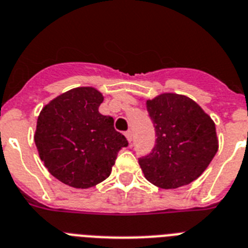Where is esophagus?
<instances>
[{
  "label": "esophagus",
  "mask_w": 248,
  "mask_h": 248,
  "mask_svg": "<svg viewBox=\"0 0 248 248\" xmlns=\"http://www.w3.org/2000/svg\"><path fill=\"white\" fill-rule=\"evenodd\" d=\"M124 136H126V139L128 140V142H131V140H132V132H131L130 130L124 132Z\"/></svg>",
  "instance_id": "esophagus-1"
}]
</instances>
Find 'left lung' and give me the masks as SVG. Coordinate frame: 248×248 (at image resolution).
I'll use <instances>...</instances> for the list:
<instances>
[{"label": "left lung", "mask_w": 248, "mask_h": 248, "mask_svg": "<svg viewBox=\"0 0 248 248\" xmlns=\"http://www.w3.org/2000/svg\"><path fill=\"white\" fill-rule=\"evenodd\" d=\"M146 109L156 140L139 159L145 178L166 190L197 180L218 152L214 121L188 96L173 93L146 100Z\"/></svg>", "instance_id": "left-lung-1"}]
</instances>
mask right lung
Segmentation results:
<instances>
[{
    "instance_id": "add662e5",
    "label": "right lung",
    "mask_w": 248,
    "mask_h": 248,
    "mask_svg": "<svg viewBox=\"0 0 248 248\" xmlns=\"http://www.w3.org/2000/svg\"><path fill=\"white\" fill-rule=\"evenodd\" d=\"M102 93L75 88L40 110L34 141L44 166L62 183L89 188L109 177L117 154L128 142L114 130L110 116L99 113Z\"/></svg>"
}]
</instances>
